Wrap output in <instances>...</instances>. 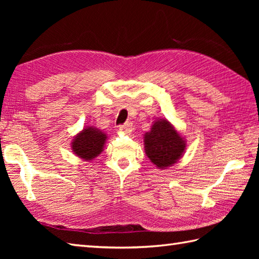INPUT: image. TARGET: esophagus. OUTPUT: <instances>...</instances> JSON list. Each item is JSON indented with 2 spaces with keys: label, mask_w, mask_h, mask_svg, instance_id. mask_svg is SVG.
<instances>
[{
  "label": "esophagus",
  "mask_w": 259,
  "mask_h": 259,
  "mask_svg": "<svg viewBox=\"0 0 259 259\" xmlns=\"http://www.w3.org/2000/svg\"><path fill=\"white\" fill-rule=\"evenodd\" d=\"M130 129H131V123H130V122H126V123H124V124L119 125V130L122 131V133H124V134L129 133Z\"/></svg>",
  "instance_id": "obj_1"
}]
</instances>
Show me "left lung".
Instances as JSON below:
<instances>
[{"instance_id":"left-lung-1","label":"left lung","mask_w":259,"mask_h":259,"mask_svg":"<svg viewBox=\"0 0 259 259\" xmlns=\"http://www.w3.org/2000/svg\"><path fill=\"white\" fill-rule=\"evenodd\" d=\"M147 157L159 169H167L184 156L186 140L167 119L153 121L144 136Z\"/></svg>"}]
</instances>
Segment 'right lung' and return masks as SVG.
<instances>
[{"label":"right lung","mask_w":259,"mask_h":259,"mask_svg":"<svg viewBox=\"0 0 259 259\" xmlns=\"http://www.w3.org/2000/svg\"><path fill=\"white\" fill-rule=\"evenodd\" d=\"M107 139V135L100 129L92 125L85 126L73 138L71 142V149L82 160L90 161L103 151Z\"/></svg>","instance_id":"right-lung-1"}]
</instances>
